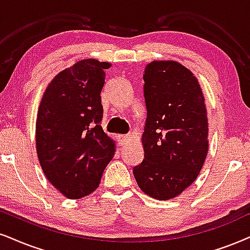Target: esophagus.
<instances>
[{
	"mask_svg": "<svg viewBox=\"0 0 250 250\" xmlns=\"http://www.w3.org/2000/svg\"><path fill=\"white\" fill-rule=\"evenodd\" d=\"M129 141H130V136H128V135L119 136V144L120 145H125L127 143H129Z\"/></svg>",
	"mask_w": 250,
	"mask_h": 250,
	"instance_id": "34e87169",
	"label": "esophagus"
}]
</instances>
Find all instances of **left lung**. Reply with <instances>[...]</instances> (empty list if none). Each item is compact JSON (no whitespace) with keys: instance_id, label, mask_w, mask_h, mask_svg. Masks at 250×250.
<instances>
[{"instance_id":"obj_1","label":"left lung","mask_w":250,"mask_h":250,"mask_svg":"<svg viewBox=\"0 0 250 250\" xmlns=\"http://www.w3.org/2000/svg\"><path fill=\"white\" fill-rule=\"evenodd\" d=\"M144 159L132 168L138 187L156 200L176 197L195 181L207 158L208 116L197 78L175 61L145 68Z\"/></svg>"}]
</instances>
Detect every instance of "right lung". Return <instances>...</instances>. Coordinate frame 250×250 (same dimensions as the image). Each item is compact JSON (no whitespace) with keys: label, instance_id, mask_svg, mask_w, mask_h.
<instances>
[{"label":"right lung","instance_id":"add662e5","mask_svg":"<svg viewBox=\"0 0 250 250\" xmlns=\"http://www.w3.org/2000/svg\"><path fill=\"white\" fill-rule=\"evenodd\" d=\"M110 63L82 60L47 86L36 123L38 158L46 178L68 198L96 190L115 144L102 125L105 69Z\"/></svg>","mask_w":250,"mask_h":250}]
</instances>
